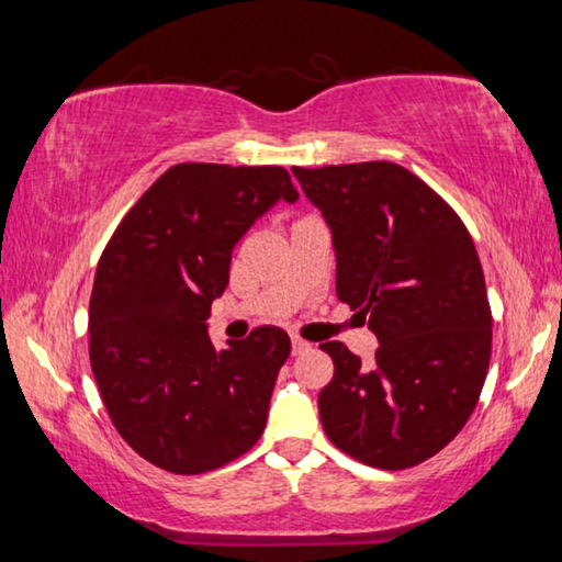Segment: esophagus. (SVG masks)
Instances as JSON below:
<instances>
[{"mask_svg": "<svg viewBox=\"0 0 562 562\" xmlns=\"http://www.w3.org/2000/svg\"><path fill=\"white\" fill-rule=\"evenodd\" d=\"M307 349H310V341L292 337V355H302V351H307Z\"/></svg>", "mask_w": 562, "mask_h": 562, "instance_id": "esophagus-1", "label": "esophagus"}]
</instances>
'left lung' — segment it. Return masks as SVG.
Wrapping results in <instances>:
<instances>
[{"mask_svg": "<svg viewBox=\"0 0 562 562\" xmlns=\"http://www.w3.org/2000/svg\"><path fill=\"white\" fill-rule=\"evenodd\" d=\"M292 173L331 227L337 297L369 319L374 359L319 345L335 376L319 392L327 439L402 471L456 439L488 374L493 317L483 268L453 207L389 160Z\"/></svg>", "mask_w": 562, "mask_h": 562, "instance_id": "8db88e82", "label": "left lung"}]
</instances>
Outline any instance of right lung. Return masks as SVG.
I'll use <instances>...</instances> for the list:
<instances>
[{"label": "right lung", "mask_w": 562, "mask_h": 562, "mask_svg": "<svg viewBox=\"0 0 562 562\" xmlns=\"http://www.w3.org/2000/svg\"><path fill=\"white\" fill-rule=\"evenodd\" d=\"M297 190L282 166H170L123 215L89 302V357L113 426L140 459L198 475L240 459L265 431L290 337L258 327L215 349L205 319L233 247Z\"/></svg>", "instance_id": "obj_1"}]
</instances>
